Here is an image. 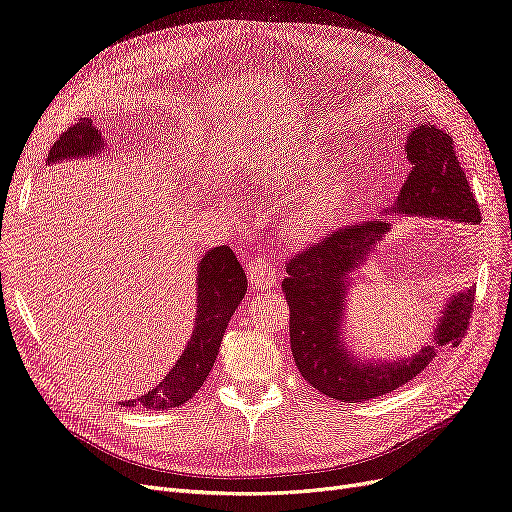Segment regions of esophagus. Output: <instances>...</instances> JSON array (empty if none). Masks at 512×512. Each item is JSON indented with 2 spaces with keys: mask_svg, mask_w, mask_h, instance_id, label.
<instances>
[{
  "mask_svg": "<svg viewBox=\"0 0 512 512\" xmlns=\"http://www.w3.org/2000/svg\"><path fill=\"white\" fill-rule=\"evenodd\" d=\"M247 276L253 288H268L276 282V263L268 257L255 255L247 261Z\"/></svg>",
  "mask_w": 512,
  "mask_h": 512,
  "instance_id": "esophagus-1",
  "label": "esophagus"
}]
</instances>
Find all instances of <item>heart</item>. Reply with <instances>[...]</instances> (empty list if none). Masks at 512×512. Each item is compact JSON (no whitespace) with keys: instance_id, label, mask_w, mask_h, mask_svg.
Returning a JSON list of instances; mask_svg holds the SVG:
<instances>
[{"instance_id":"1","label":"heart","mask_w":512,"mask_h":512,"mask_svg":"<svg viewBox=\"0 0 512 512\" xmlns=\"http://www.w3.org/2000/svg\"><path fill=\"white\" fill-rule=\"evenodd\" d=\"M320 167H322L320 152L314 148H307L297 154H291V157L286 159V165L278 169L276 177L280 184L293 186L303 182L305 177H309ZM341 198H343V186L337 180H326L316 184L291 213V230L297 236H309L318 232V228L330 217V213L339 207Z\"/></svg>"}]
</instances>
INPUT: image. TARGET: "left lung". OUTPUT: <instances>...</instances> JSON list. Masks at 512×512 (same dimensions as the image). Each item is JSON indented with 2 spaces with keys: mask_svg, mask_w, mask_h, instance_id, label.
<instances>
[{
  "mask_svg": "<svg viewBox=\"0 0 512 512\" xmlns=\"http://www.w3.org/2000/svg\"><path fill=\"white\" fill-rule=\"evenodd\" d=\"M412 171L395 201V211L479 224L481 211L469 180L458 163L446 131L433 125L416 127L406 144ZM385 219L339 228L286 263L282 293L288 301V330L295 364L303 379L320 393L341 402H366L412 381L425 370L443 345H458L473 318L475 291L452 297L437 324L433 345L412 360L391 364H358L341 343V316L347 276L370 255L387 234Z\"/></svg>",
  "mask_w": 512,
  "mask_h": 512,
  "instance_id": "8db88e82",
  "label": "left lung"
}]
</instances>
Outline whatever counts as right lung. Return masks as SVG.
I'll list each match as a JSON object with an SVG mask.
<instances>
[{
	"label": "right lung",
	"instance_id": "right-lung-1",
	"mask_svg": "<svg viewBox=\"0 0 512 512\" xmlns=\"http://www.w3.org/2000/svg\"><path fill=\"white\" fill-rule=\"evenodd\" d=\"M100 144V133L92 125V119H81L62 131V136L50 148L48 163L87 157V154L98 152ZM196 280V326L188 347L157 387L138 397L136 402H125L123 406H142L150 410L177 408L192 399L207 381L228 322L247 293V276H244L234 251L221 244L198 263Z\"/></svg>",
	"mask_w": 512,
	"mask_h": 512
}]
</instances>
